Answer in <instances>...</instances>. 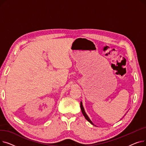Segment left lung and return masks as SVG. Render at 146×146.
<instances>
[{
  "label": "left lung",
  "mask_w": 146,
  "mask_h": 146,
  "mask_svg": "<svg viewBox=\"0 0 146 146\" xmlns=\"http://www.w3.org/2000/svg\"><path fill=\"white\" fill-rule=\"evenodd\" d=\"M80 108H81V110H82V113H83V115H84V117H85V118H86V119H87L90 123H91L92 124H93L94 125V124H93V122L91 121V120L89 119V118L88 117V115L86 114V113L85 112V110H84V108H83V105H82V102H80Z\"/></svg>",
  "instance_id": "left-lung-1"
}]
</instances>
